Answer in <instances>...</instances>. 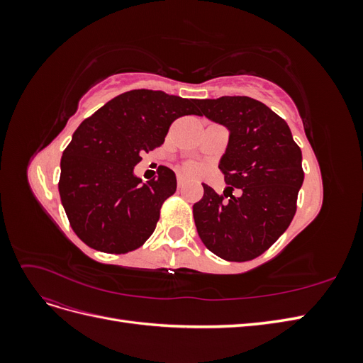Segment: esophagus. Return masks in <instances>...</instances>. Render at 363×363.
<instances>
[{"mask_svg": "<svg viewBox=\"0 0 363 363\" xmlns=\"http://www.w3.org/2000/svg\"><path fill=\"white\" fill-rule=\"evenodd\" d=\"M184 182H186V179L183 177V175H177V186H179V189H182L183 186H184Z\"/></svg>", "mask_w": 363, "mask_h": 363, "instance_id": "1", "label": "esophagus"}]
</instances>
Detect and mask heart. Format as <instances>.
I'll return each mask as SVG.
<instances>
[{"label":"heart","mask_w":363,"mask_h":363,"mask_svg":"<svg viewBox=\"0 0 363 363\" xmlns=\"http://www.w3.org/2000/svg\"><path fill=\"white\" fill-rule=\"evenodd\" d=\"M182 169H183L186 174L195 175V174H200V172H201V164L195 163V162H186V163L183 164V167H182Z\"/></svg>","instance_id":"heart-1"}]
</instances>
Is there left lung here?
I'll list each match as a JSON object with an SVG mask.
<instances>
[{"mask_svg": "<svg viewBox=\"0 0 363 363\" xmlns=\"http://www.w3.org/2000/svg\"><path fill=\"white\" fill-rule=\"evenodd\" d=\"M200 116L227 127L219 160L227 188L216 194L203 183L194 219L203 244L230 262L260 256L284 233L296 211L304 180L301 150L286 121L250 96L196 100ZM238 189L240 195L231 192Z\"/></svg>", "mask_w": 363, "mask_h": 363, "instance_id": "obj_1", "label": "left lung"}]
</instances>
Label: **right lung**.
I'll return each instance as SVG.
<instances>
[{
    "mask_svg": "<svg viewBox=\"0 0 363 363\" xmlns=\"http://www.w3.org/2000/svg\"><path fill=\"white\" fill-rule=\"evenodd\" d=\"M199 115L196 100L136 89L115 96L84 119L60 160L59 192L75 235L104 252H128L152 235L175 174L142 182L133 169L142 152L160 147L175 119Z\"/></svg>",
    "mask_w": 363,
    "mask_h": 363,
    "instance_id": "obj_1",
    "label": "right lung"
}]
</instances>
